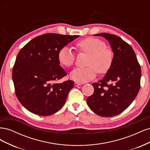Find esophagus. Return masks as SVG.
I'll return each mask as SVG.
<instances>
[{"label":"esophagus","mask_w":150,"mask_h":150,"mask_svg":"<svg viewBox=\"0 0 150 150\" xmlns=\"http://www.w3.org/2000/svg\"><path fill=\"white\" fill-rule=\"evenodd\" d=\"M81 84H81V83H77V82H75V83H74V86H81Z\"/></svg>","instance_id":"34e87169"}]
</instances>
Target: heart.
I'll list each match as a JSON object with an SVG mask.
<instances>
[{
    "mask_svg": "<svg viewBox=\"0 0 150 150\" xmlns=\"http://www.w3.org/2000/svg\"><path fill=\"white\" fill-rule=\"evenodd\" d=\"M76 47L81 52L89 55L88 63L89 67L74 69L69 74L72 80L79 83L87 82L95 78L97 71L104 74L111 68L113 54L111 49L106 47L105 42L103 40L88 38L77 43ZM57 59L62 66L69 67L74 64L75 56L69 47L65 46L59 51Z\"/></svg>",
    "mask_w": 150,
    "mask_h": 150,
    "instance_id": "obj_1",
    "label": "heart"
}]
</instances>
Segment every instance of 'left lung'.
Here are the masks:
<instances>
[{"label": "left lung", "instance_id": "obj_1", "mask_svg": "<svg viewBox=\"0 0 150 150\" xmlns=\"http://www.w3.org/2000/svg\"><path fill=\"white\" fill-rule=\"evenodd\" d=\"M101 36L110 43L114 54L111 67L98 83H93L94 93L88 97V106L96 114L112 117L120 114L134 101L140 88L141 67L130 45L109 33Z\"/></svg>", "mask_w": 150, "mask_h": 150}]
</instances>
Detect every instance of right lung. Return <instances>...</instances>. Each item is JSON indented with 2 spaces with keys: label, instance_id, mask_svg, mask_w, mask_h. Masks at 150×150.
<instances>
[{
  "label": "right lung",
  "instance_id": "1",
  "mask_svg": "<svg viewBox=\"0 0 150 150\" xmlns=\"http://www.w3.org/2000/svg\"><path fill=\"white\" fill-rule=\"evenodd\" d=\"M79 35L46 34L32 39L18 53L12 71V80L18 100L35 115H52L65 104L71 80L56 81L67 75L59 65L57 54Z\"/></svg>",
  "mask_w": 150,
  "mask_h": 150
}]
</instances>
